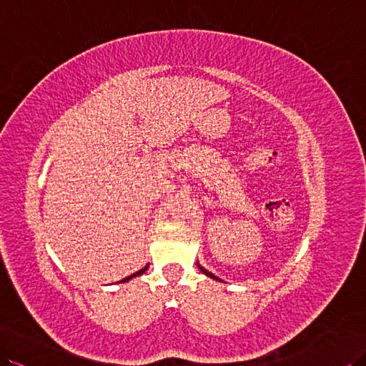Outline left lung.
<instances>
[{"instance_id": "1", "label": "left lung", "mask_w": 366, "mask_h": 366, "mask_svg": "<svg viewBox=\"0 0 366 366\" xmlns=\"http://www.w3.org/2000/svg\"><path fill=\"white\" fill-rule=\"evenodd\" d=\"M197 267H199V269H200V272H203L204 274H207V276H209V278H212V280H216V281H219V278H217V276H214V274H212V273H209L208 270H204V269H203V267H202V265H200L199 262H197Z\"/></svg>"}]
</instances>
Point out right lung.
I'll use <instances>...</instances> for the list:
<instances>
[{
    "label": "right lung",
    "mask_w": 366,
    "mask_h": 366,
    "mask_svg": "<svg viewBox=\"0 0 366 366\" xmlns=\"http://www.w3.org/2000/svg\"><path fill=\"white\" fill-rule=\"evenodd\" d=\"M146 270H147V265L144 267V269H141L139 272H137V273H133V274H130V276H129V278H126V280H122V282H124V281H130L132 278H135V276H139V274H142V273H144Z\"/></svg>",
    "instance_id": "right-lung-1"
}]
</instances>
